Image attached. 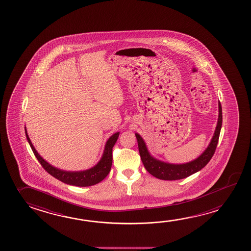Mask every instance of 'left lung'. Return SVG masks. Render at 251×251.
Returning <instances> with one entry per match:
<instances>
[{
    "mask_svg": "<svg viewBox=\"0 0 251 251\" xmlns=\"http://www.w3.org/2000/svg\"><path fill=\"white\" fill-rule=\"evenodd\" d=\"M222 125V109L221 102L219 101V116H218L217 126L215 128L214 136L211 139L209 145L205 149L201 155L198 156L196 159L185 163V164H170L163 161L158 160L150 154L146 144L139 134L136 133L140 156L144 167L151 173L152 176L163 180H177L185 177H189L193 173H197L204 168L208 164L217 147L220 132Z\"/></svg>",
    "mask_w": 251,
    "mask_h": 251,
    "instance_id": "left-lung-1",
    "label": "left lung"
}]
</instances>
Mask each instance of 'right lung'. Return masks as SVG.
Here are the masks:
<instances>
[{
	"instance_id": "right-lung-1",
	"label": "right lung",
	"mask_w": 251,
	"mask_h": 251,
	"mask_svg": "<svg viewBox=\"0 0 251 251\" xmlns=\"http://www.w3.org/2000/svg\"><path fill=\"white\" fill-rule=\"evenodd\" d=\"M119 134L120 132H116L108 138L107 143L105 144L102 156H101L100 160L98 162L97 165H95L92 168L88 169V170H85V171L69 172V171H64V170L56 168L52 165H50L47 161L45 160L37 153L36 149L34 148L33 144H31L27 130H26V127H25L26 138L29 142L34 155L36 156L37 160L40 163V165L44 167V169L46 170V172L50 174L52 177L66 183L67 185L82 186V187L96 185L107 177V174L109 173L110 170H111L112 160H113L112 150H113L114 145H115L116 141L119 137Z\"/></svg>"
}]
</instances>
